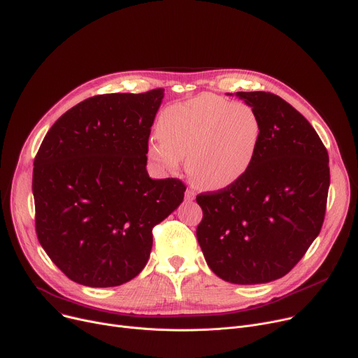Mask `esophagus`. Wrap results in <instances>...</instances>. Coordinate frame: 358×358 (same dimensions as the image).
<instances>
[{
	"mask_svg": "<svg viewBox=\"0 0 358 358\" xmlns=\"http://www.w3.org/2000/svg\"><path fill=\"white\" fill-rule=\"evenodd\" d=\"M194 197H196V192H194V189L187 188V191H185V200L187 201H192Z\"/></svg>",
	"mask_w": 358,
	"mask_h": 358,
	"instance_id": "34e87169",
	"label": "esophagus"
}]
</instances>
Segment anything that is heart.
<instances>
[{
    "instance_id": "1",
    "label": "heart",
    "mask_w": 358,
    "mask_h": 358,
    "mask_svg": "<svg viewBox=\"0 0 358 358\" xmlns=\"http://www.w3.org/2000/svg\"><path fill=\"white\" fill-rule=\"evenodd\" d=\"M262 131V121L250 106L203 94L159 114V143L150 145V155L170 173L185 158V171L194 184L224 188L248 171Z\"/></svg>"
}]
</instances>
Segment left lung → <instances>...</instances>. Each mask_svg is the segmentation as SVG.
I'll return each mask as SVG.
<instances>
[{
    "instance_id": "left-lung-1",
    "label": "left lung",
    "mask_w": 358,
    "mask_h": 358,
    "mask_svg": "<svg viewBox=\"0 0 358 358\" xmlns=\"http://www.w3.org/2000/svg\"><path fill=\"white\" fill-rule=\"evenodd\" d=\"M262 121V140L236 182L201 192L197 240L208 267L234 284L284 277L320 234L330 187L329 152L313 125L281 96L236 92Z\"/></svg>"
}]
</instances>
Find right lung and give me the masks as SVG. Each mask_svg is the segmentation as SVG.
<instances>
[{
  "label": "right lung",
  "mask_w": 358,
  "mask_h": 358,
  "mask_svg": "<svg viewBox=\"0 0 358 358\" xmlns=\"http://www.w3.org/2000/svg\"><path fill=\"white\" fill-rule=\"evenodd\" d=\"M164 88L94 95L62 114L34 158L36 233L51 262L88 287L141 273L152 229L184 200L178 178H150L148 138Z\"/></svg>",
  "instance_id": "1"
}]
</instances>
